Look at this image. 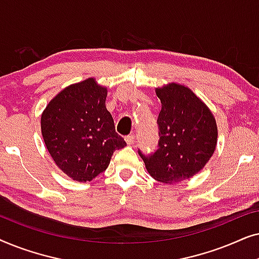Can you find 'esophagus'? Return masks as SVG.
<instances>
[{
  "label": "esophagus",
  "instance_id": "esophagus-1",
  "mask_svg": "<svg viewBox=\"0 0 259 259\" xmlns=\"http://www.w3.org/2000/svg\"><path fill=\"white\" fill-rule=\"evenodd\" d=\"M125 141L127 143V145H133L136 143V136L134 134H131V136H127L125 138Z\"/></svg>",
  "mask_w": 259,
  "mask_h": 259
}]
</instances>
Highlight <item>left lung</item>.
<instances>
[{"label": "left lung", "mask_w": 259, "mask_h": 259, "mask_svg": "<svg viewBox=\"0 0 259 259\" xmlns=\"http://www.w3.org/2000/svg\"><path fill=\"white\" fill-rule=\"evenodd\" d=\"M155 94L161 101L159 146L148 157L139 154L152 178L176 184L197 175L213 155L217 122L206 104L185 84L169 82L155 88Z\"/></svg>", "instance_id": "obj_1"}]
</instances>
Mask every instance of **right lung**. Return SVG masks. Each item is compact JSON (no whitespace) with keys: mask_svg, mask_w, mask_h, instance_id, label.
<instances>
[{"mask_svg":"<svg viewBox=\"0 0 259 259\" xmlns=\"http://www.w3.org/2000/svg\"><path fill=\"white\" fill-rule=\"evenodd\" d=\"M106 98L107 87L88 77L63 88L41 114V133L49 154L75 182L93 180L108 167L113 152L126 146L115 132Z\"/></svg>","mask_w":259,"mask_h":259,"instance_id":"right-lung-1","label":"right lung"}]
</instances>
